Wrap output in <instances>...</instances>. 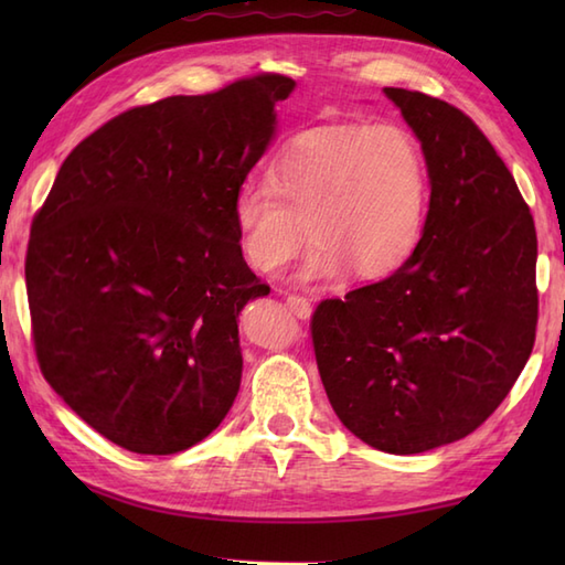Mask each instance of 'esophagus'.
Segmentation results:
<instances>
[{
    "instance_id": "1",
    "label": "esophagus",
    "mask_w": 565,
    "mask_h": 565,
    "mask_svg": "<svg viewBox=\"0 0 565 565\" xmlns=\"http://www.w3.org/2000/svg\"><path fill=\"white\" fill-rule=\"evenodd\" d=\"M286 306H289L301 320H308L310 313H313V308H310V301H308V298H303V296H286Z\"/></svg>"
}]
</instances>
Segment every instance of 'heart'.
Segmentation results:
<instances>
[{
	"mask_svg": "<svg viewBox=\"0 0 565 565\" xmlns=\"http://www.w3.org/2000/svg\"><path fill=\"white\" fill-rule=\"evenodd\" d=\"M427 167L415 138L393 124L332 126L294 140L247 179L233 221L247 264L279 274L313 239L296 279H383L413 257L425 231ZM309 227L306 228L305 225Z\"/></svg>",
	"mask_w": 565,
	"mask_h": 565,
	"instance_id": "1",
	"label": "heart"
}]
</instances>
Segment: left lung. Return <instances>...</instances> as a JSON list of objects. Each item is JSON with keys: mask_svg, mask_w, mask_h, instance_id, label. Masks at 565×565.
Here are the masks:
<instances>
[{"mask_svg": "<svg viewBox=\"0 0 565 565\" xmlns=\"http://www.w3.org/2000/svg\"><path fill=\"white\" fill-rule=\"evenodd\" d=\"M425 154L429 211L398 271L322 301L310 322L332 411L388 454L471 435L532 354L536 231L518 184L471 118L386 87Z\"/></svg>", "mask_w": 565, "mask_h": 565, "instance_id": "obj_1", "label": "left lung"}]
</instances>
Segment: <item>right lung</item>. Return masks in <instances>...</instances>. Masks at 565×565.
<instances>
[{"instance_id":"1","label":"right lung","mask_w":565,"mask_h":565,"mask_svg":"<svg viewBox=\"0 0 565 565\" xmlns=\"http://www.w3.org/2000/svg\"><path fill=\"white\" fill-rule=\"evenodd\" d=\"M296 82L257 75L111 118L67 154L26 252L35 356L102 437L136 454L206 439L243 379L237 316L269 294L233 201Z\"/></svg>"}]
</instances>
